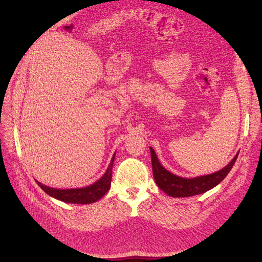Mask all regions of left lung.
<instances>
[{
	"label": "left lung",
	"mask_w": 262,
	"mask_h": 262,
	"mask_svg": "<svg viewBox=\"0 0 262 262\" xmlns=\"http://www.w3.org/2000/svg\"><path fill=\"white\" fill-rule=\"evenodd\" d=\"M151 164L155 181L159 188L171 197H191L199 195L214 188L224 178H225L232 169L238 154L234 159L222 170L209 175L199 176L195 178H182L170 173L159 162L154 149L150 147Z\"/></svg>",
	"instance_id": "left-lung-1"
}]
</instances>
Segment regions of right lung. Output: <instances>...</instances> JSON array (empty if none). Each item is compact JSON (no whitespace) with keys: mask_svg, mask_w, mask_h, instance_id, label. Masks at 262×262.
I'll use <instances>...</instances> for the list:
<instances>
[{"mask_svg":"<svg viewBox=\"0 0 262 262\" xmlns=\"http://www.w3.org/2000/svg\"><path fill=\"white\" fill-rule=\"evenodd\" d=\"M115 160V154L112 158L111 164L103 174V176L94 182L91 185L86 186L82 189H70V190H60L53 189L50 186L41 184L40 182L36 181L40 188L50 196L61 200L67 203H76V204H89L98 201L111 188V180H112V168H113V163Z\"/></svg>","mask_w":262,"mask_h":262,"instance_id":"1","label":"right lung"}]
</instances>
